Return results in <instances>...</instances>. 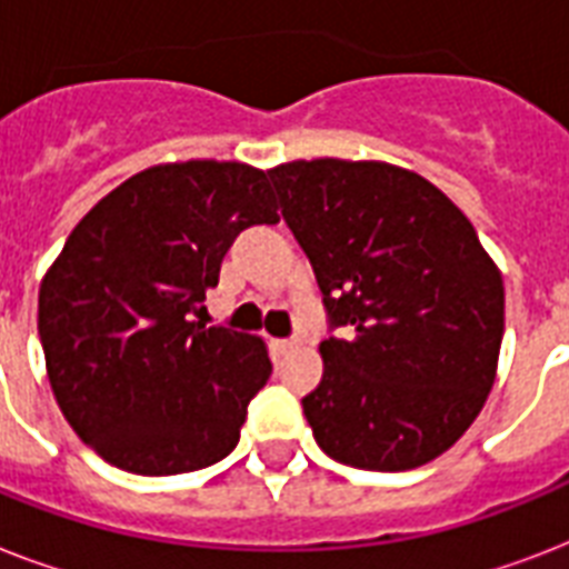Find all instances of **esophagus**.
<instances>
[{
  "label": "esophagus",
  "mask_w": 569,
  "mask_h": 569,
  "mask_svg": "<svg viewBox=\"0 0 569 569\" xmlns=\"http://www.w3.org/2000/svg\"><path fill=\"white\" fill-rule=\"evenodd\" d=\"M295 346H298L295 339H274V342H271V348H274V355H277V357H280V355H289V351H292Z\"/></svg>",
  "instance_id": "esophagus-1"
}]
</instances>
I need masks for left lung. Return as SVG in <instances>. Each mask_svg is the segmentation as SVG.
<instances>
[{
  "label": "left lung",
  "mask_w": 569,
  "mask_h": 569,
  "mask_svg": "<svg viewBox=\"0 0 569 569\" xmlns=\"http://www.w3.org/2000/svg\"><path fill=\"white\" fill-rule=\"evenodd\" d=\"M268 177L339 330L301 401L312 437L348 467H422L463 437L493 387L499 268L467 214L413 171L312 159Z\"/></svg>",
  "instance_id": "8db88e82"
}]
</instances>
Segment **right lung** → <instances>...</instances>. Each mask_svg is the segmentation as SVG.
I'll return each instance as SVG.
<instances>
[{
  "label": "right lung",
  "instance_id": "obj_1",
  "mask_svg": "<svg viewBox=\"0 0 569 569\" xmlns=\"http://www.w3.org/2000/svg\"><path fill=\"white\" fill-rule=\"evenodd\" d=\"M277 221L266 171L194 159L136 173L76 223L40 283L38 333L61 413L111 467L180 476L236 449L271 360L191 312L236 236Z\"/></svg>",
  "mask_w": 569,
  "mask_h": 569
}]
</instances>
